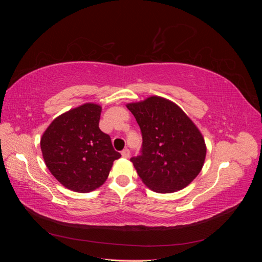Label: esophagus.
Masks as SVG:
<instances>
[{
  "label": "esophagus",
  "instance_id": "obj_1",
  "mask_svg": "<svg viewBox=\"0 0 262 262\" xmlns=\"http://www.w3.org/2000/svg\"><path fill=\"white\" fill-rule=\"evenodd\" d=\"M121 155H122V157H124V158H129L130 157V150L128 149V148H124L122 152H121Z\"/></svg>",
  "mask_w": 262,
  "mask_h": 262
}]
</instances>
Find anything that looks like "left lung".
I'll return each mask as SVG.
<instances>
[{"label":"left lung","instance_id":"left-lung-1","mask_svg":"<svg viewBox=\"0 0 262 262\" xmlns=\"http://www.w3.org/2000/svg\"><path fill=\"white\" fill-rule=\"evenodd\" d=\"M126 108L142 132L141 155L131 162L144 185L158 193L187 187L199 175L207 154L200 130L175 102L160 96Z\"/></svg>","mask_w":262,"mask_h":262}]
</instances>
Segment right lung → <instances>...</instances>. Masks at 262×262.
Masks as SVG:
<instances>
[{"label":"right lung","instance_id":"obj_1","mask_svg":"<svg viewBox=\"0 0 262 262\" xmlns=\"http://www.w3.org/2000/svg\"><path fill=\"white\" fill-rule=\"evenodd\" d=\"M101 107L87 102L57 117L43 132L45 163L61 185L75 192H91L108 178L116 152L108 134L99 129Z\"/></svg>","mask_w":262,"mask_h":262}]
</instances>
